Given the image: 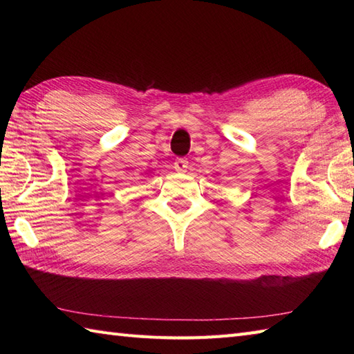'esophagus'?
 I'll return each mask as SVG.
<instances>
[{
	"label": "esophagus",
	"mask_w": 354,
	"mask_h": 354,
	"mask_svg": "<svg viewBox=\"0 0 354 354\" xmlns=\"http://www.w3.org/2000/svg\"><path fill=\"white\" fill-rule=\"evenodd\" d=\"M173 169L179 173H184L187 171V169H189V161L184 160V158H178V160L173 162Z\"/></svg>",
	"instance_id": "34e87169"
}]
</instances>
